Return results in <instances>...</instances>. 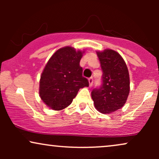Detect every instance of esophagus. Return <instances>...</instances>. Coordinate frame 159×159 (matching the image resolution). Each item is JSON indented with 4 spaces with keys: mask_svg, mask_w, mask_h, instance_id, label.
<instances>
[{
    "mask_svg": "<svg viewBox=\"0 0 159 159\" xmlns=\"http://www.w3.org/2000/svg\"><path fill=\"white\" fill-rule=\"evenodd\" d=\"M88 81H89V84H90V87H92L93 83V78H90L88 79Z\"/></svg>",
    "mask_w": 159,
    "mask_h": 159,
    "instance_id": "obj_1",
    "label": "esophagus"
}]
</instances>
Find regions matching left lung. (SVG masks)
<instances>
[{"label":"left lung","mask_w":159,"mask_h":159,"mask_svg":"<svg viewBox=\"0 0 159 159\" xmlns=\"http://www.w3.org/2000/svg\"><path fill=\"white\" fill-rule=\"evenodd\" d=\"M102 71V84L94 88L91 96L96 107L102 114H111L121 108L129 93V75L125 61L115 51L97 52Z\"/></svg>","instance_id":"left-lung-1"}]
</instances>
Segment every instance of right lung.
Wrapping results in <instances>:
<instances>
[{"label": "right lung", "instance_id": "1", "mask_svg": "<svg viewBox=\"0 0 159 159\" xmlns=\"http://www.w3.org/2000/svg\"><path fill=\"white\" fill-rule=\"evenodd\" d=\"M82 54L72 47H64L57 51L45 66L40 78L39 95L53 110L68 107L79 89L89 86L80 66Z\"/></svg>", "mask_w": 159, "mask_h": 159}]
</instances>
